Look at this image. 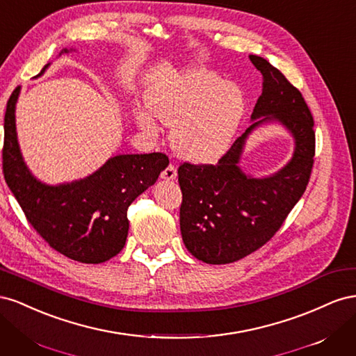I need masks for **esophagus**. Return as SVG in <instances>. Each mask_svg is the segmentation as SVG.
Listing matches in <instances>:
<instances>
[{
	"label": "esophagus",
	"instance_id": "34e87169",
	"mask_svg": "<svg viewBox=\"0 0 356 356\" xmlns=\"http://www.w3.org/2000/svg\"><path fill=\"white\" fill-rule=\"evenodd\" d=\"M161 178L165 181H174L177 178V168L170 163L163 172H161Z\"/></svg>",
	"mask_w": 356,
	"mask_h": 356
}]
</instances>
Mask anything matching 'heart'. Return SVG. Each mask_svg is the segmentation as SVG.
<instances>
[{
    "label": "heart",
    "mask_w": 356,
    "mask_h": 356,
    "mask_svg": "<svg viewBox=\"0 0 356 356\" xmlns=\"http://www.w3.org/2000/svg\"><path fill=\"white\" fill-rule=\"evenodd\" d=\"M149 110L136 111V123L152 138L160 132L158 117L172 131L175 153L195 165L218 161L233 143L245 114L238 86L208 71L170 75L147 93Z\"/></svg>",
    "instance_id": "b5f03b06"
}]
</instances>
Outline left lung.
<instances>
[{
  "label": "left lung",
  "mask_w": 356,
  "mask_h": 356,
  "mask_svg": "<svg viewBox=\"0 0 356 356\" xmlns=\"http://www.w3.org/2000/svg\"><path fill=\"white\" fill-rule=\"evenodd\" d=\"M250 59L263 75L251 126L215 166L184 163L178 169L182 241L191 255L208 264L238 261L270 241L303 196L314 166V117L305 98L270 62L255 55ZM267 122L289 131L295 152L282 170L255 179L238 163L247 136Z\"/></svg>",
  "instance_id": "obj_1"
}]
</instances>
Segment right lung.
I'll return each mask as SVG.
<instances>
[{
	"label": "right lung",
	"mask_w": 356,
	"mask_h": 356,
	"mask_svg": "<svg viewBox=\"0 0 356 356\" xmlns=\"http://www.w3.org/2000/svg\"><path fill=\"white\" fill-rule=\"evenodd\" d=\"M72 49H63L70 53ZM50 63L37 75L44 72ZM16 88L4 117L3 172L20 208L42 239L71 260L98 264L123 250L127 239V208L152 187L169 160L161 153L118 154L92 175L50 186L32 175L16 132Z\"/></svg>",
	"instance_id": "1"
}]
</instances>
